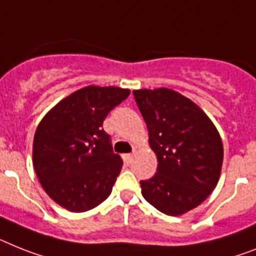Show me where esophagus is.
Listing matches in <instances>:
<instances>
[{
	"mask_svg": "<svg viewBox=\"0 0 256 256\" xmlns=\"http://www.w3.org/2000/svg\"><path fill=\"white\" fill-rule=\"evenodd\" d=\"M132 158H133V154H124V156H123L124 164H130V162H132Z\"/></svg>",
	"mask_w": 256,
	"mask_h": 256,
	"instance_id": "esophagus-1",
	"label": "esophagus"
}]
</instances>
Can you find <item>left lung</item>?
Listing matches in <instances>:
<instances>
[{
	"instance_id": "1",
	"label": "left lung",
	"mask_w": 256,
	"mask_h": 256,
	"mask_svg": "<svg viewBox=\"0 0 256 256\" xmlns=\"http://www.w3.org/2000/svg\"><path fill=\"white\" fill-rule=\"evenodd\" d=\"M133 96L157 154V172L141 180L149 204L168 216L200 206L214 190L224 148L216 126L195 103L168 88L137 90Z\"/></svg>"
}]
</instances>
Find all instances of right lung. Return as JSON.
I'll list each match as a JSON object with an SVG mask.
<instances>
[{
	"instance_id": "add662e5",
	"label": "right lung",
	"mask_w": 256,
	"mask_h": 256,
	"mask_svg": "<svg viewBox=\"0 0 256 256\" xmlns=\"http://www.w3.org/2000/svg\"><path fill=\"white\" fill-rule=\"evenodd\" d=\"M130 90L88 86L50 110L34 137V168L50 199L70 212L104 202L122 171L103 122Z\"/></svg>"
}]
</instances>
